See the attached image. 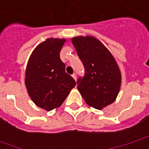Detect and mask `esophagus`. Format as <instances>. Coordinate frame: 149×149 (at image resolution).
<instances>
[{"label":"esophagus","mask_w":149,"mask_h":149,"mask_svg":"<svg viewBox=\"0 0 149 149\" xmlns=\"http://www.w3.org/2000/svg\"><path fill=\"white\" fill-rule=\"evenodd\" d=\"M72 77H73V79H74L75 81H76V80H77V75L75 74V73H74V74H72Z\"/></svg>","instance_id":"esophagus-1"}]
</instances>
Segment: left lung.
I'll return each instance as SVG.
<instances>
[{
	"mask_svg": "<svg viewBox=\"0 0 149 149\" xmlns=\"http://www.w3.org/2000/svg\"><path fill=\"white\" fill-rule=\"evenodd\" d=\"M84 67L77 89L89 106L102 109L113 103L121 85V73L114 56L103 43L92 36L72 38Z\"/></svg>",
	"mask_w": 149,
	"mask_h": 149,
	"instance_id": "left-lung-1",
	"label": "left lung"
}]
</instances>
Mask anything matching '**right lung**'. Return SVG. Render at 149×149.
I'll return each mask as SVG.
<instances>
[{"label": "right lung", "mask_w": 149, "mask_h": 149, "mask_svg": "<svg viewBox=\"0 0 149 149\" xmlns=\"http://www.w3.org/2000/svg\"><path fill=\"white\" fill-rule=\"evenodd\" d=\"M65 41L48 38L35 48L28 61L24 79L28 93L37 106L47 111L61 106L76 86L60 58Z\"/></svg>", "instance_id": "obj_1"}]
</instances>
